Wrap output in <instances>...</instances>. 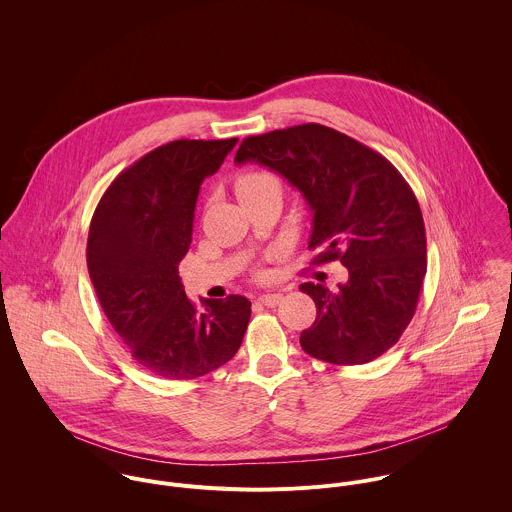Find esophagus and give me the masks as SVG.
Here are the masks:
<instances>
[{
	"instance_id": "esophagus-1",
	"label": "esophagus",
	"mask_w": 512,
	"mask_h": 512,
	"mask_svg": "<svg viewBox=\"0 0 512 512\" xmlns=\"http://www.w3.org/2000/svg\"><path fill=\"white\" fill-rule=\"evenodd\" d=\"M280 301H282V293H266L256 299V303L266 305V307H276Z\"/></svg>"
}]
</instances>
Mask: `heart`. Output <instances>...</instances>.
<instances>
[{"instance_id": "1", "label": "heart", "mask_w": 512, "mask_h": 512, "mask_svg": "<svg viewBox=\"0 0 512 512\" xmlns=\"http://www.w3.org/2000/svg\"><path fill=\"white\" fill-rule=\"evenodd\" d=\"M234 189H236L240 203H244L268 189H282V183L270 171H246V173L238 175Z\"/></svg>"}]
</instances>
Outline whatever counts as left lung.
<instances>
[{
  "instance_id": "8db88e82",
  "label": "left lung",
  "mask_w": 512,
  "mask_h": 512,
  "mask_svg": "<svg viewBox=\"0 0 512 512\" xmlns=\"http://www.w3.org/2000/svg\"><path fill=\"white\" fill-rule=\"evenodd\" d=\"M236 163L256 161L301 191L313 211V264L339 260L349 282H305L317 317L301 349L331 365H365L398 343L422 292L428 258L418 199L378 151L321 124L244 138Z\"/></svg>"
}]
</instances>
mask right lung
Here are the masks:
<instances>
[{
    "label": "right lung",
    "mask_w": 512,
    "mask_h": 512,
    "mask_svg": "<svg viewBox=\"0 0 512 512\" xmlns=\"http://www.w3.org/2000/svg\"><path fill=\"white\" fill-rule=\"evenodd\" d=\"M236 142L155 147L110 183L90 220L86 264L96 297L134 361L161 378L193 380L228 363L250 321L246 297L197 307L179 278L199 187Z\"/></svg>",
    "instance_id": "1"
}]
</instances>
